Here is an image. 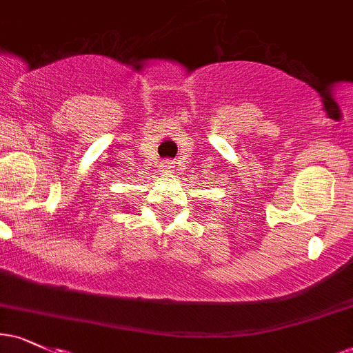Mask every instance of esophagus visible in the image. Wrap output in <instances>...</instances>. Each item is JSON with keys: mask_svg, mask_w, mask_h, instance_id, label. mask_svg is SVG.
Instances as JSON below:
<instances>
[{"mask_svg": "<svg viewBox=\"0 0 353 353\" xmlns=\"http://www.w3.org/2000/svg\"><path fill=\"white\" fill-rule=\"evenodd\" d=\"M159 168H161V171L165 174V176H168V174H169V176H171V174L176 171V165H174L172 161H163Z\"/></svg>", "mask_w": 353, "mask_h": 353, "instance_id": "obj_1", "label": "esophagus"}]
</instances>
